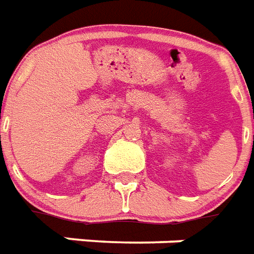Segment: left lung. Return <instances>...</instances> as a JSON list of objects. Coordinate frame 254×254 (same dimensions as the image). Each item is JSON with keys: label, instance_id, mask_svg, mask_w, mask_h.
<instances>
[{"label": "left lung", "instance_id": "8db88e82", "mask_svg": "<svg viewBox=\"0 0 254 254\" xmlns=\"http://www.w3.org/2000/svg\"><path fill=\"white\" fill-rule=\"evenodd\" d=\"M253 140H254V138H253Z\"/></svg>", "mask_w": 254, "mask_h": 254}]
</instances>
